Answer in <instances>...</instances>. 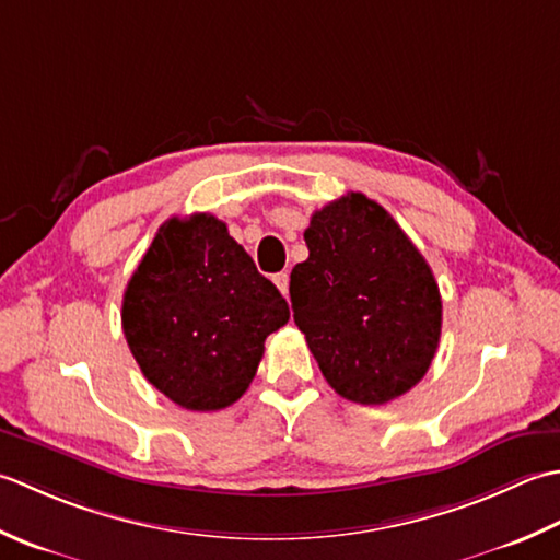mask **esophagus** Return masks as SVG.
I'll return each instance as SVG.
<instances>
[{
    "label": "esophagus",
    "mask_w": 560,
    "mask_h": 560,
    "mask_svg": "<svg viewBox=\"0 0 560 560\" xmlns=\"http://www.w3.org/2000/svg\"><path fill=\"white\" fill-rule=\"evenodd\" d=\"M272 282L278 284V290L288 296V292H290V272L288 270H282V272H276V276H272Z\"/></svg>",
    "instance_id": "esophagus-1"
}]
</instances>
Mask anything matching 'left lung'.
I'll list each match as a JSON object with an SVG mask.
<instances>
[{"instance_id": "1", "label": "left lung", "mask_w": 560, "mask_h": 560, "mask_svg": "<svg viewBox=\"0 0 560 560\" xmlns=\"http://www.w3.org/2000/svg\"><path fill=\"white\" fill-rule=\"evenodd\" d=\"M304 242L310 258L292 268L290 300L326 382L364 406L413 389L442 330L440 288L423 254L362 192L316 210Z\"/></svg>"}]
</instances>
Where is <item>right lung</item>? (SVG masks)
<instances>
[{
	"instance_id": "right-lung-1",
	"label": "right lung",
	"mask_w": 560,
	"mask_h": 560,
	"mask_svg": "<svg viewBox=\"0 0 560 560\" xmlns=\"http://www.w3.org/2000/svg\"><path fill=\"white\" fill-rule=\"evenodd\" d=\"M288 318L276 284L208 212L159 226L122 296L132 358L147 382L188 410L238 401L266 338Z\"/></svg>"
}]
</instances>
